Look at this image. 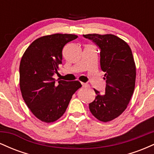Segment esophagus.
Listing matches in <instances>:
<instances>
[{
  "instance_id": "esophagus-1",
  "label": "esophagus",
  "mask_w": 154,
  "mask_h": 154,
  "mask_svg": "<svg viewBox=\"0 0 154 154\" xmlns=\"http://www.w3.org/2000/svg\"><path fill=\"white\" fill-rule=\"evenodd\" d=\"M82 85L83 88H86V87H89V85L88 83H83L82 82Z\"/></svg>"
}]
</instances>
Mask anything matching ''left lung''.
<instances>
[{
	"mask_svg": "<svg viewBox=\"0 0 154 154\" xmlns=\"http://www.w3.org/2000/svg\"><path fill=\"white\" fill-rule=\"evenodd\" d=\"M100 50V69L105 72V94L95 90V99L89 104L91 112L101 122L119 116L133 94L136 69L133 56L126 42L114 35H83Z\"/></svg>",
	"mask_w": 154,
	"mask_h": 154,
	"instance_id": "left-lung-1",
	"label": "left lung"
}]
</instances>
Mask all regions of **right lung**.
<instances>
[{
  "label": "right lung",
  "mask_w": 154,
  "mask_h": 154,
  "mask_svg": "<svg viewBox=\"0 0 154 154\" xmlns=\"http://www.w3.org/2000/svg\"><path fill=\"white\" fill-rule=\"evenodd\" d=\"M76 38L77 35L71 34L41 37L31 43L21 59L19 85L23 99L32 114L45 122L59 119L72 95L82 87L79 81L53 77L62 63L63 47Z\"/></svg>",
  "instance_id": "right-lung-1"
}]
</instances>
